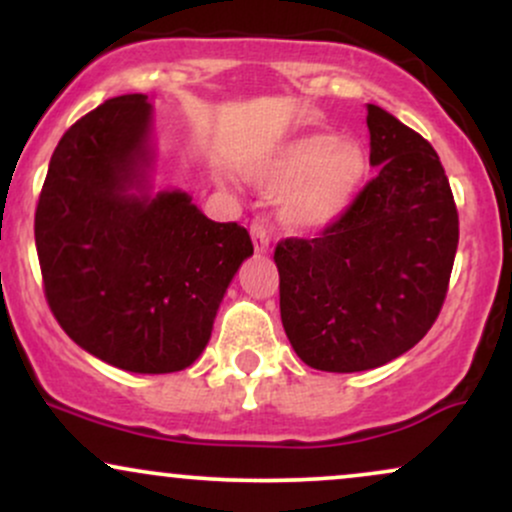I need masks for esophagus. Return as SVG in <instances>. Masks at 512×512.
<instances>
[{
    "instance_id": "1",
    "label": "esophagus",
    "mask_w": 512,
    "mask_h": 512,
    "mask_svg": "<svg viewBox=\"0 0 512 512\" xmlns=\"http://www.w3.org/2000/svg\"><path fill=\"white\" fill-rule=\"evenodd\" d=\"M250 236L252 243H255L257 252H267L269 250V231L262 221H252L250 223Z\"/></svg>"
}]
</instances>
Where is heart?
Segmentation results:
<instances>
[{
  "label": "heart",
  "instance_id": "1",
  "mask_svg": "<svg viewBox=\"0 0 512 512\" xmlns=\"http://www.w3.org/2000/svg\"><path fill=\"white\" fill-rule=\"evenodd\" d=\"M252 175L269 190H286L281 214L289 226L317 231L354 202L368 175V158L351 139L310 132L281 146Z\"/></svg>",
  "mask_w": 512,
  "mask_h": 512
}]
</instances>
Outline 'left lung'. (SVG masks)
<instances>
[{"label": "left lung", "instance_id": "obj_1", "mask_svg": "<svg viewBox=\"0 0 512 512\" xmlns=\"http://www.w3.org/2000/svg\"><path fill=\"white\" fill-rule=\"evenodd\" d=\"M366 122L378 175L320 236L274 250L286 337L327 373L385 366L419 344L448 296L460 240L436 149L378 105Z\"/></svg>", "mask_w": 512, "mask_h": 512}]
</instances>
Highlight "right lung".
Masks as SVG:
<instances>
[{
  "instance_id": "right-lung-1",
  "label": "right lung",
  "mask_w": 512,
  "mask_h": 512,
  "mask_svg": "<svg viewBox=\"0 0 512 512\" xmlns=\"http://www.w3.org/2000/svg\"><path fill=\"white\" fill-rule=\"evenodd\" d=\"M151 105L117 96L76 120L50 158L35 209L48 305L81 349L129 373L197 361L250 233L185 192L149 195Z\"/></svg>"
}]
</instances>
